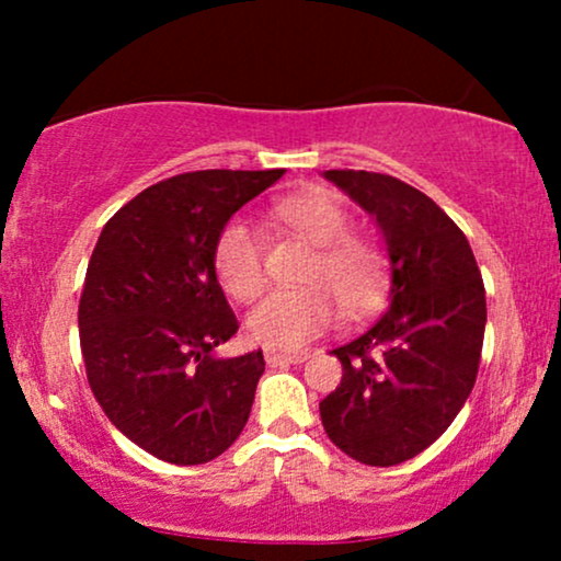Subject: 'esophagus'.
<instances>
[{
  "label": "esophagus",
  "mask_w": 561,
  "mask_h": 561,
  "mask_svg": "<svg viewBox=\"0 0 561 561\" xmlns=\"http://www.w3.org/2000/svg\"><path fill=\"white\" fill-rule=\"evenodd\" d=\"M268 366H289V364H302L308 358V351H298V353H285V351H266Z\"/></svg>",
  "instance_id": "esophagus-1"
}]
</instances>
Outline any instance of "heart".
<instances>
[{"mask_svg":"<svg viewBox=\"0 0 561 561\" xmlns=\"http://www.w3.org/2000/svg\"><path fill=\"white\" fill-rule=\"evenodd\" d=\"M276 218L317 248L300 282L274 289L248 313V334L268 347H300L317 340L334 319V304L345 317H362L385 293V255L371 240L351 234V216L327 192H302L276 205ZM218 285L234 300H250L266 282L263 242L253 224L231 218L214 250Z\"/></svg>","mask_w":561,"mask_h":561,"instance_id":"heart-1","label":"heart"}]
</instances>
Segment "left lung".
Wrapping results in <instances>:
<instances>
[{
	"label": "left lung",
	"instance_id": "1",
	"mask_svg": "<svg viewBox=\"0 0 561 561\" xmlns=\"http://www.w3.org/2000/svg\"><path fill=\"white\" fill-rule=\"evenodd\" d=\"M377 221L390 259V306L362 337L334 347L343 379L319 403L351 459L392 467L448 430L474 388L485 287L465 231L424 192L388 173L324 171Z\"/></svg>",
	"mask_w": 561,
	"mask_h": 561
}]
</instances>
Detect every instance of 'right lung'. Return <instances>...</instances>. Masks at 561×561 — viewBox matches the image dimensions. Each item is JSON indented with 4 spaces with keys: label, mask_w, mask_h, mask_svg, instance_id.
I'll return each mask as SVG.
<instances>
[{
    "label": "right lung",
    "mask_w": 561,
    "mask_h": 561,
    "mask_svg": "<svg viewBox=\"0 0 561 561\" xmlns=\"http://www.w3.org/2000/svg\"><path fill=\"white\" fill-rule=\"evenodd\" d=\"M274 171H192L147 186L102 229L79 302L89 388L128 440L169 465H205L242 433L263 353L218 358L237 332L214 268L229 218Z\"/></svg>",
    "instance_id": "right-lung-1"
}]
</instances>
